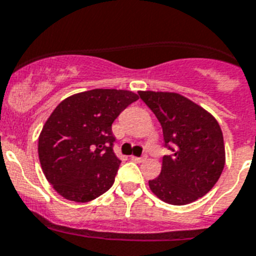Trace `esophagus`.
Here are the masks:
<instances>
[{
    "mask_svg": "<svg viewBox=\"0 0 256 256\" xmlns=\"http://www.w3.org/2000/svg\"><path fill=\"white\" fill-rule=\"evenodd\" d=\"M132 160L135 162V163H140V162L146 160V156H140V158H138V156H132Z\"/></svg>",
    "mask_w": 256,
    "mask_h": 256,
    "instance_id": "34e87169",
    "label": "esophagus"
}]
</instances>
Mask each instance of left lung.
Returning a JSON list of instances; mask_svg holds the SVG:
<instances>
[{
	"label": "left lung",
	"instance_id": "left-lung-1",
	"mask_svg": "<svg viewBox=\"0 0 256 256\" xmlns=\"http://www.w3.org/2000/svg\"><path fill=\"white\" fill-rule=\"evenodd\" d=\"M163 128L160 175L150 189L164 202L186 205L205 196L225 167L224 135L216 118L190 100L170 92H138Z\"/></svg>",
	"mask_w": 256,
	"mask_h": 256
}]
</instances>
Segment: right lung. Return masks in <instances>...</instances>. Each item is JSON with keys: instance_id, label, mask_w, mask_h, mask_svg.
<instances>
[{"instance_id": "1", "label": "right lung", "mask_w": 256, "mask_h": 256, "mask_svg": "<svg viewBox=\"0 0 256 256\" xmlns=\"http://www.w3.org/2000/svg\"><path fill=\"white\" fill-rule=\"evenodd\" d=\"M138 96L128 90L93 89L55 108L39 136L46 178L64 198L88 202L113 186L121 160L113 151L112 124Z\"/></svg>"}]
</instances>
